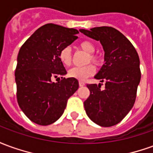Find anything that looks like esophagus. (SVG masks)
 <instances>
[{"mask_svg": "<svg viewBox=\"0 0 153 153\" xmlns=\"http://www.w3.org/2000/svg\"><path fill=\"white\" fill-rule=\"evenodd\" d=\"M79 84L80 87H83L85 85V83H83V82H82V81H79Z\"/></svg>", "mask_w": 153, "mask_h": 153, "instance_id": "34e87169", "label": "esophagus"}]
</instances>
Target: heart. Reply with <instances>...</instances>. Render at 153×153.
Masks as SVG:
<instances>
[{"label":"heart","mask_w":153,"mask_h":153,"mask_svg":"<svg viewBox=\"0 0 153 153\" xmlns=\"http://www.w3.org/2000/svg\"><path fill=\"white\" fill-rule=\"evenodd\" d=\"M79 47L81 50H83V51L88 54V62L91 61L97 65H99L102 60L99 56L93 54L96 51V47L92 42L83 41L82 42H80ZM59 58L64 65L65 66L70 65L71 61H72V54H71V50L70 47H66L62 48L60 51ZM94 73H95L94 66L92 65H88L83 67H74L68 71V75L70 78H74L75 79L83 81L86 79L87 78L93 75Z\"/></svg>","instance_id":"b5f03b06"}]
</instances>
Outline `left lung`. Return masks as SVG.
<instances>
[{
    "mask_svg": "<svg viewBox=\"0 0 153 153\" xmlns=\"http://www.w3.org/2000/svg\"><path fill=\"white\" fill-rule=\"evenodd\" d=\"M89 38L100 41L105 51V64L95 79L105 82L88 84L90 95L83 102L90 120L102 127L118 124L134 106L141 79L139 57L134 46L121 33L112 27L79 29Z\"/></svg>",
    "mask_w": 153,
    "mask_h": 153,
    "instance_id": "left-lung-1",
    "label": "left lung"
}]
</instances>
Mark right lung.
I'll return each mask as SVG.
<instances>
[{"instance_id": "right-lung-1", "label": "right lung", "mask_w": 153, "mask_h": 153, "mask_svg": "<svg viewBox=\"0 0 153 153\" xmlns=\"http://www.w3.org/2000/svg\"><path fill=\"white\" fill-rule=\"evenodd\" d=\"M79 31L47 24L23 44L17 57L15 83L17 101L31 121L48 125L64 113L67 101L79 88V81L63 78L66 70L59 53L78 38ZM62 79L57 83L54 77Z\"/></svg>"}]
</instances>
